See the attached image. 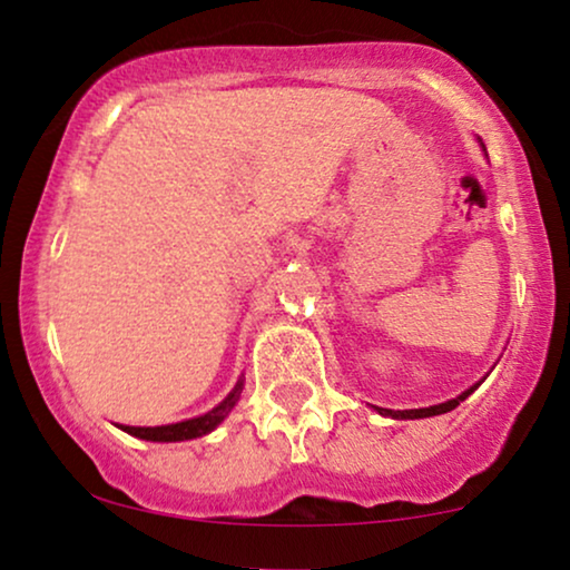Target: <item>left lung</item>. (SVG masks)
Returning a JSON list of instances; mask_svg holds the SVG:
<instances>
[{
	"instance_id": "8db88e82",
	"label": "left lung",
	"mask_w": 570,
	"mask_h": 570,
	"mask_svg": "<svg viewBox=\"0 0 570 570\" xmlns=\"http://www.w3.org/2000/svg\"><path fill=\"white\" fill-rule=\"evenodd\" d=\"M482 383V381H480ZM480 383H474L472 389H466L461 396L445 401V404H435V406H424V409H404V412H393V409H383V406H375L377 414L383 416H393V420H422V416H435V414H445L451 412V409H456L461 401H464L466 396H472V393L480 389Z\"/></svg>"
}]
</instances>
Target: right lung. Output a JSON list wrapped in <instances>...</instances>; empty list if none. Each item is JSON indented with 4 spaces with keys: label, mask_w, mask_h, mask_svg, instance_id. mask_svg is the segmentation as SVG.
Returning <instances> with one entry per match:
<instances>
[{
    "label": "right lung",
    "mask_w": 570,
    "mask_h": 570,
    "mask_svg": "<svg viewBox=\"0 0 570 570\" xmlns=\"http://www.w3.org/2000/svg\"><path fill=\"white\" fill-rule=\"evenodd\" d=\"M242 385H245V383L239 381L237 385H234V391L229 393V396L222 401V404L210 409L208 414L195 416V420L161 424V428H130V424H117V428L125 430L127 435H135V438H140V440H154V443H177V440L203 438V435H208L210 430H216L218 424L226 420V414H229L232 409H234V404H237V401H239Z\"/></svg>",
    "instance_id": "right-lung-1"
}]
</instances>
